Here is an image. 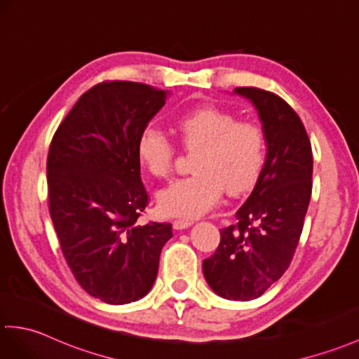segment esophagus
Here are the masks:
<instances>
[{
  "label": "esophagus",
  "instance_id": "1",
  "mask_svg": "<svg viewBox=\"0 0 359 359\" xmlns=\"http://www.w3.org/2000/svg\"><path fill=\"white\" fill-rule=\"evenodd\" d=\"M193 223H194V222H191V220H182V219H179V220H174V222H172V226H174V229L180 231V229L189 228Z\"/></svg>",
  "mask_w": 359,
  "mask_h": 359
}]
</instances>
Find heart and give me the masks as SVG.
Here are the masks:
<instances>
[{
	"mask_svg": "<svg viewBox=\"0 0 359 359\" xmlns=\"http://www.w3.org/2000/svg\"><path fill=\"white\" fill-rule=\"evenodd\" d=\"M176 131L183 144L194 149V171L157 193V205L166 215L200 217L219 203L224 187L229 194H243L263 174L268 144L255 122L237 121L236 114L205 105L182 114ZM136 156L151 176L166 177L172 168L174 145L161 128L147 125L137 136Z\"/></svg>",
	"mask_w": 359,
	"mask_h": 359,
	"instance_id": "heart-1",
	"label": "heart"
}]
</instances>
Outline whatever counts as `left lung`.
<instances>
[{"label":"left lung","mask_w":359,"mask_h":359,"mask_svg":"<svg viewBox=\"0 0 359 359\" xmlns=\"http://www.w3.org/2000/svg\"><path fill=\"white\" fill-rule=\"evenodd\" d=\"M258 111L268 159L237 223L220 231V245L203 260L215 294L249 302L268 290L289 268L312 196V147L304 125L286 101L255 87H237Z\"/></svg>","instance_id":"8db88e82"}]
</instances>
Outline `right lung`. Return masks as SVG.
<instances>
[{"label":"right lung","mask_w":359,"mask_h":359,"mask_svg":"<svg viewBox=\"0 0 359 359\" xmlns=\"http://www.w3.org/2000/svg\"><path fill=\"white\" fill-rule=\"evenodd\" d=\"M166 96L140 82H101L78 99L48 148V211L61 251L81 287L108 304L149 292L172 237L170 223H137L148 194L136 140Z\"/></svg>","instance_id":"obj_1"}]
</instances>
